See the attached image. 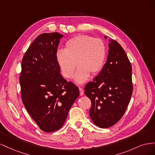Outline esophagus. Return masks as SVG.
Listing matches in <instances>:
<instances>
[{"mask_svg":"<svg viewBox=\"0 0 155 155\" xmlns=\"http://www.w3.org/2000/svg\"><path fill=\"white\" fill-rule=\"evenodd\" d=\"M79 93H80V96H83L84 94V91H83V89L81 87L79 88Z\"/></svg>","mask_w":155,"mask_h":155,"instance_id":"obj_1","label":"esophagus"}]
</instances>
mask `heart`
Instances as JSON below:
<instances>
[{"mask_svg":"<svg viewBox=\"0 0 155 155\" xmlns=\"http://www.w3.org/2000/svg\"><path fill=\"white\" fill-rule=\"evenodd\" d=\"M107 55L106 45L101 39L88 35H79L70 39L65 48L55 54V58L63 76L71 79L78 68L76 81L85 82L90 74L99 73L104 66ZM77 63H76V61Z\"/></svg>","mask_w":155,"mask_h":155,"instance_id":"obj_1","label":"heart"}]
</instances>
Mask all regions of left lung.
I'll return each mask as SVG.
<instances>
[{
  "instance_id": "left-lung-1",
  "label": "left lung",
  "mask_w": 155,
  "mask_h": 155,
  "mask_svg": "<svg viewBox=\"0 0 155 155\" xmlns=\"http://www.w3.org/2000/svg\"><path fill=\"white\" fill-rule=\"evenodd\" d=\"M109 43L107 62L85 87V94L92 104L90 116L101 128L110 127L122 118L133 89L132 67L127 55L116 41L109 40Z\"/></svg>"
}]
</instances>
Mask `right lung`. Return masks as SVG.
<instances>
[{"label":"right lung","mask_w":155,"mask_h":155,"mask_svg":"<svg viewBox=\"0 0 155 155\" xmlns=\"http://www.w3.org/2000/svg\"><path fill=\"white\" fill-rule=\"evenodd\" d=\"M63 35L44 33L33 41L22 60L19 78L21 99L39 128L50 133L59 129L78 97V87L60 74L55 58Z\"/></svg>","instance_id":"right-lung-1"}]
</instances>
